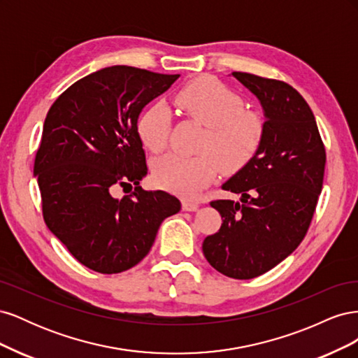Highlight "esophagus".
Listing matches in <instances>:
<instances>
[{"mask_svg":"<svg viewBox=\"0 0 358 358\" xmlns=\"http://www.w3.org/2000/svg\"><path fill=\"white\" fill-rule=\"evenodd\" d=\"M182 209H183V210H188V212L197 210V209H199V201H194V200H183V201H182Z\"/></svg>","mask_w":358,"mask_h":358,"instance_id":"34e87169","label":"esophagus"}]
</instances>
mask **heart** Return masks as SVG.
<instances>
[{
	"label": "heart",
	"mask_w": 358,
	"mask_h": 358,
	"mask_svg": "<svg viewBox=\"0 0 358 358\" xmlns=\"http://www.w3.org/2000/svg\"><path fill=\"white\" fill-rule=\"evenodd\" d=\"M175 103L188 117L206 127L199 145L200 155L170 154L157 159L152 178L158 187L192 197L210 183L220 170L239 171L262 149L266 137L263 115L245 109L239 94L212 78L188 82L175 95ZM136 131L142 145L152 154L167 148L170 112L164 104L150 106L140 113Z\"/></svg>",
	"instance_id": "obj_1"
}]
</instances>
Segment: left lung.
<instances>
[{
    "instance_id": "left-lung-1",
    "label": "left lung",
    "mask_w": 358,
    "mask_h": 358,
    "mask_svg": "<svg viewBox=\"0 0 358 358\" xmlns=\"http://www.w3.org/2000/svg\"><path fill=\"white\" fill-rule=\"evenodd\" d=\"M233 76L262 103L266 137L255 158L222 185L242 196L241 203L210 201L222 224L203 241V254L220 273L252 279L305 239L322 189L326 148L309 104L291 85L251 73Z\"/></svg>"
}]
</instances>
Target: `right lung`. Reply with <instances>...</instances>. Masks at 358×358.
Here are the masks:
<instances>
[{
	"label": "right lung",
	"mask_w": 358,
	"mask_h": 358,
	"mask_svg": "<svg viewBox=\"0 0 358 358\" xmlns=\"http://www.w3.org/2000/svg\"><path fill=\"white\" fill-rule=\"evenodd\" d=\"M180 74L113 66L73 83L43 125L34 175L49 230L78 262L121 273L148 255L161 222L180 210L166 191H146V157L136 124L143 107ZM136 185L122 199L116 187Z\"/></svg>",
	"instance_id": "add662e5"
}]
</instances>
